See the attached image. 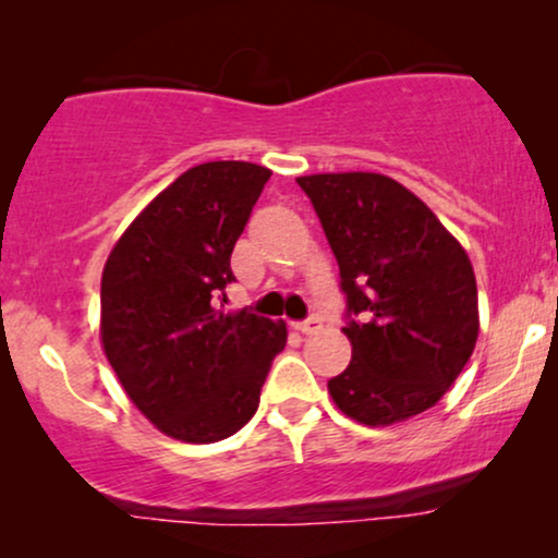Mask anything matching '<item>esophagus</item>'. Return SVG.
Here are the masks:
<instances>
[{
    "mask_svg": "<svg viewBox=\"0 0 558 558\" xmlns=\"http://www.w3.org/2000/svg\"><path fill=\"white\" fill-rule=\"evenodd\" d=\"M293 328H296L299 332H317L323 325H319V317H306V319H301V323H293Z\"/></svg>",
    "mask_w": 558,
    "mask_h": 558,
    "instance_id": "obj_1",
    "label": "esophagus"
}]
</instances>
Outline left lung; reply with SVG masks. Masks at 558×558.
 I'll use <instances>...</instances> for the list:
<instances>
[{
	"instance_id": "left-lung-1",
	"label": "left lung",
	"mask_w": 558,
	"mask_h": 558,
	"mask_svg": "<svg viewBox=\"0 0 558 558\" xmlns=\"http://www.w3.org/2000/svg\"><path fill=\"white\" fill-rule=\"evenodd\" d=\"M341 270L351 362L328 380L362 425H393L435 407L475 349L477 283L462 243L393 178H296Z\"/></svg>"
}]
</instances>
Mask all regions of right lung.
<instances>
[{
    "label": "right lung",
    "mask_w": 558,
    "mask_h": 558,
    "mask_svg": "<svg viewBox=\"0 0 558 558\" xmlns=\"http://www.w3.org/2000/svg\"><path fill=\"white\" fill-rule=\"evenodd\" d=\"M270 175L233 159L185 170L120 235L101 272L107 360L141 414L185 444L239 433L286 345L283 323L215 310Z\"/></svg>",
    "instance_id": "right-lung-1"
}]
</instances>
